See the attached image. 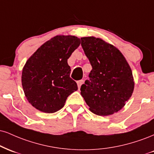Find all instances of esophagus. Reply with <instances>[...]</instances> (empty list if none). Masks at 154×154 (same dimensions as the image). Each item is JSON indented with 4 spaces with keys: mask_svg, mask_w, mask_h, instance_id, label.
<instances>
[{
    "mask_svg": "<svg viewBox=\"0 0 154 154\" xmlns=\"http://www.w3.org/2000/svg\"><path fill=\"white\" fill-rule=\"evenodd\" d=\"M77 86H78V88L79 89V88H80L81 85H82L83 83H84V80H83V79H81V80L77 81Z\"/></svg>",
    "mask_w": 154,
    "mask_h": 154,
    "instance_id": "obj_1",
    "label": "esophagus"
}]
</instances>
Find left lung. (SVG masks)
<instances>
[{
  "mask_svg": "<svg viewBox=\"0 0 154 154\" xmlns=\"http://www.w3.org/2000/svg\"><path fill=\"white\" fill-rule=\"evenodd\" d=\"M81 45L92 69L81 86V95L90 110L97 116L117 112L134 89L131 69L114 46L93 36L81 38Z\"/></svg>",
  "mask_w": 154,
  "mask_h": 154,
  "instance_id": "obj_1",
  "label": "left lung"
}]
</instances>
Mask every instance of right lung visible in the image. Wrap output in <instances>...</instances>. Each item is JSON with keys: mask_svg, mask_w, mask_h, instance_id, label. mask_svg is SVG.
Returning <instances> with one entry per match:
<instances>
[{"mask_svg": "<svg viewBox=\"0 0 154 154\" xmlns=\"http://www.w3.org/2000/svg\"><path fill=\"white\" fill-rule=\"evenodd\" d=\"M79 44L76 36H54L28 59L22 72V86L28 101L37 110L57 112L77 90V83L69 77L67 59Z\"/></svg>", "mask_w": 154, "mask_h": 154, "instance_id": "obj_1", "label": "right lung"}]
</instances>
